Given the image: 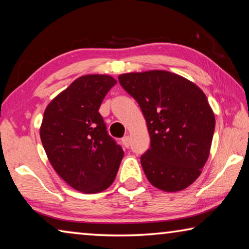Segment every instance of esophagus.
I'll list each match as a JSON object with an SVG mask.
<instances>
[{
	"label": "esophagus",
	"instance_id": "obj_1",
	"mask_svg": "<svg viewBox=\"0 0 249 249\" xmlns=\"http://www.w3.org/2000/svg\"><path fill=\"white\" fill-rule=\"evenodd\" d=\"M122 143H123L125 147H129V144H131V139H129V136H124L123 139H122Z\"/></svg>",
	"mask_w": 249,
	"mask_h": 249
}]
</instances>
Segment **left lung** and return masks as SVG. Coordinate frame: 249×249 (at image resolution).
Instances as JSON below:
<instances>
[{
  "mask_svg": "<svg viewBox=\"0 0 249 249\" xmlns=\"http://www.w3.org/2000/svg\"><path fill=\"white\" fill-rule=\"evenodd\" d=\"M135 98L147 124L151 147L141 164L153 186L178 192L194 183L210 156L215 115L194 83L167 71L118 76Z\"/></svg>",
  "mask_w": 249,
  "mask_h": 249,
  "instance_id": "obj_1",
  "label": "left lung"
}]
</instances>
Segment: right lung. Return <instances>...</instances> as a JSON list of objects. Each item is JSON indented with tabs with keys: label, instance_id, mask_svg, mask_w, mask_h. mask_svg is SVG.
<instances>
[{
	"label": "right lung",
	"instance_id": "obj_1",
	"mask_svg": "<svg viewBox=\"0 0 249 249\" xmlns=\"http://www.w3.org/2000/svg\"><path fill=\"white\" fill-rule=\"evenodd\" d=\"M116 83L109 75L78 77L51 101L43 115L39 136L47 159L62 179L85 194L108 188L124 156L98 113Z\"/></svg>",
	"mask_w": 249,
	"mask_h": 249
}]
</instances>
